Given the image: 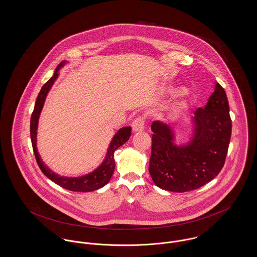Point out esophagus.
<instances>
[{"label": "esophagus", "mask_w": 257, "mask_h": 257, "mask_svg": "<svg viewBox=\"0 0 257 257\" xmlns=\"http://www.w3.org/2000/svg\"><path fill=\"white\" fill-rule=\"evenodd\" d=\"M132 128L133 132H142L145 129V118L143 116L137 117L135 120L132 123Z\"/></svg>", "instance_id": "1"}]
</instances>
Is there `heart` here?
<instances>
[{"instance_id":"obj_1","label":"heart","mask_w":257,"mask_h":257,"mask_svg":"<svg viewBox=\"0 0 257 257\" xmlns=\"http://www.w3.org/2000/svg\"><path fill=\"white\" fill-rule=\"evenodd\" d=\"M188 95H189V92L186 90V89H184V88H182V89L180 91V96H181V98H183V99L187 98Z\"/></svg>"}]
</instances>
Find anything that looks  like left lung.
I'll list each match as a JSON object with an SVG mask.
<instances>
[{"instance_id":"1","label":"left lung","mask_w":257,"mask_h":257,"mask_svg":"<svg viewBox=\"0 0 257 257\" xmlns=\"http://www.w3.org/2000/svg\"><path fill=\"white\" fill-rule=\"evenodd\" d=\"M192 135L185 145L175 144L174 129L163 121L152 122L150 174L160 188L172 192L197 189L221 171L231 138L232 121L226 93L215 82L207 105L192 117Z\"/></svg>"}]
</instances>
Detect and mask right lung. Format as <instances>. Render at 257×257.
Instances as JSON below:
<instances>
[{"mask_svg": "<svg viewBox=\"0 0 257 257\" xmlns=\"http://www.w3.org/2000/svg\"><path fill=\"white\" fill-rule=\"evenodd\" d=\"M65 64H66V61H63L57 66V68L54 71L53 76L50 77V79H48V81H46V84L42 87V89L37 97L34 111L31 116V141H32L33 151L35 153L38 165L42 170V172L45 174L46 177L65 189H68L71 191H76V192H89V191H94V190H97V189L105 186L110 180V178L113 174L114 168H115L113 153L119 147L124 145L129 140V138L131 136V127L130 126L123 127L115 133V135L111 139V142L107 148L106 157H105L104 161L101 163L100 166L96 168L89 174H86V175L80 176V177H64V176H60V175L54 173L52 170H50L48 167L46 166L45 162L43 161V159L41 158V155L38 152V149H37L38 124H39L40 114L42 112L44 105H45L46 96H47L49 90L51 89L52 85L54 84L55 80L59 76V71H60L61 68Z\"/></svg>", "mask_w": 257, "mask_h": 257, "instance_id": "obj_1", "label": "right lung"}]
</instances>
